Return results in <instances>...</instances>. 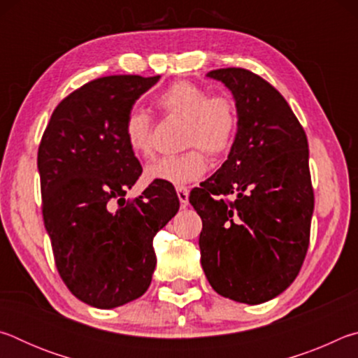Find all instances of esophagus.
Masks as SVG:
<instances>
[{"label": "esophagus", "instance_id": "esophagus-1", "mask_svg": "<svg viewBox=\"0 0 358 358\" xmlns=\"http://www.w3.org/2000/svg\"><path fill=\"white\" fill-rule=\"evenodd\" d=\"M177 194H178L181 208H186L187 203H189V189L185 186H180V187H177Z\"/></svg>", "mask_w": 358, "mask_h": 358}]
</instances>
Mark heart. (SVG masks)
Listing matches in <instances>:
<instances>
[{
    "instance_id": "1",
    "label": "heart",
    "mask_w": 358,
    "mask_h": 358,
    "mask_svg": "<svg viewBox=\"0 0 358 358\" xmlns=\"http://www.w3.org/2000/svg\"><path fill=\"white\" fill-rule=\"evenodd\" d=\"M166 113L186 121L183 147H196L183 155L159 157L145 167L147 181L183 186L203 177L207 157L220 156L226 151L237 128V110L234 101L226 94L210 93L201 85L181 80L171 85L156 99ZM124 141L131 153L137 157H150L153 153V120L142 108H131L124 118Z\"/></svg>"
}]
</instances>
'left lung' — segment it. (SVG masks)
<instances>
[{"instance_id":"1","label":"left lung","mask_w":358,"mask_h":358,"mask_svg":"<svg viewBox=\"0 0 358 358\" xmlns=\"http://www.w3.org/2000/svg\"><path fill=\"white\" fill-rule=\"evenodd\" d=\"M207 77L230 90L238 121L226 162L189 196L202 217V268L220 295L259 305L294 282L310 245L306 134L287 101L254 72L226 68Z\"/></svg>"}]
</instances>
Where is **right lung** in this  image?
I'll return each instance as SVG.
<instances>
[{"mask_svg":"<svg viewBox=\"0 0 358 358\" xmlns=\"http://www.w3.org/2000/svg\"><path fill=\"white\" fill-rule=\"evenodd\" d=\"M159 76H108L57 106L38 151L42 215L53 257L78 300L112 310L151 282L153 238L177 215L172 185L124 199L142 166L124 141V118Z\"/></svg>","mask_w":358,"mask_h":358,"instance_id":"obj_1","label":"right lung"}]
</instances>
